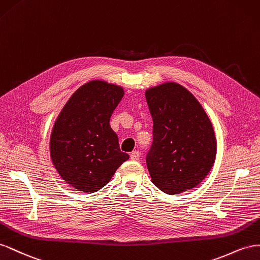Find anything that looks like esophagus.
<instances>
[{"label":"esophagus","instance_id":"1","mask_svg":"<svg viewBox=\"0 0 260 260\" xmlns=\"http://www.w3.org/2000/svg\"><path fill=\"white\" fill-rule=\"evenodd\" d=\"M139 155H140L139 151H137V150L133 151V152L131 153V159H132V160H134V161H137V160L139 159Z\"/></svg>","mask_w":260,"mask_h":260}]
</instances>
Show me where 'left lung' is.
Returning <instances> with one entry per match:
<instances>
[{"instance_id": "obj_1", "label": "left lung", "mask_w": 260, "mask_h": 260, "mask_svg": "<svg viewBox=\"0 0 260 260\" xmlns=\"http://www.w3.org/2000/svg\"><path fill=\"white\" fill-rule=\"evenodd\" d=\"M153 142L147 154L151 182L169 195L196 187L216 160L217 139L203 106L186 88L167 81L148 88Z\"/></svg>"}]
</instances>
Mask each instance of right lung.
Returning a JSON list of instances; mask_svg holds the SVG:
<instances>
[{"label": "right lung", "instance_id": "obj_1", "mask_svg": "<svg viewBox=\"0 0 260 260\" xmlns=\"http://www.w3.org/2000/svg\"><path fill=\"white\" fill-rule=\"evenodd\" d=\"M124 88L94 79L80 86L57 115L50 136L52 163L66 183L94 192L111 181L129 155L122 152L110 117Z\"/></svg>", "mask_w": 260, "mask_h": 260}]
</instances>
